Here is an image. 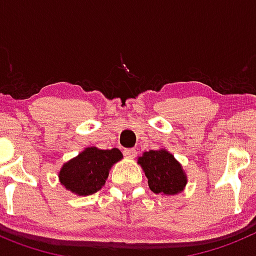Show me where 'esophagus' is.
Returning <instances> with one entry per match:
<instances>
[{"instance_id":"34e87169","label":"esophagus","mask_w":256,"mask_h":256,"mask_svg":"<svg viewBox=\"0 0 256 256\" xmlns=\"http://www.w3.org/2000/svg\"><path fill=\"white\" fill-rule=\"evenodd\" d=\"M124 154L128 158H134L136 156V150H135V148H126V150H124Z\"/></svg>"}]
</instances>
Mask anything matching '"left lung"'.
<instances>
[{"label": "left lung", "instance_id": "1", "mask_svg": "<svg viewBox=\"0 0 256 256\" xmlns=\"http://www.w3.org/2000/svg\"><path fill=\"white\" fill-rule=\"evenodd\" d=\"M138 162L148 178V186L154 193L176 194L186 183L180 164L168 150H150L139 157Z\"/></svg>", "mask_w": 256, "mask_h": 256}]
</instances>
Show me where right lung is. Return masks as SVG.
Listing matches in <instances>:
<instances>
[{
  "instance_id": "right-lung-1",
  "label": "right lung",
  "mask_w": 256,
  "mask_h": 256,
  "mask_svg": "<svg viewBox=\"0 0 256 256\" xmlns=\"http://www.w3.org/2000/svg\"><path fill=\"white\" fill-rule=\"evenodd\" d=\"M121 158L122 153L117 148L106 150L95 146L86 148L62 168L60 183L76 194H92L102 190L110 168Z\"/></svg>"
}]
</instances>
